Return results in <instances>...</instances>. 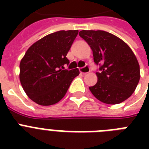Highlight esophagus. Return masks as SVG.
I'll list each match as a JSON object with an SVG mask.
<instances>
[{
    "instance_id": "obj_1",
    "label": "esophagus",
    "mask_w": 149,
    "mask_h": 149,
    "mask_svg": "<svg viewBox=\"0 0 149 149\" xmlns=\"http://www.w3.org/2000/svg\"><path fill=\"white\" fill-rule=\"evenodd\" d=\"M90 68L89 66H85V67H83V68H79V72L83 73V74H86V73H88L90 72Z\"/></svg>"
}]
</instances>
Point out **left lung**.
I'll return each mask as SVG.
<instances>
[{
    "instance_id": "left-lung-1",
    "label": "left lung",
    "mask_w": 149,
    "mask_h": 149,
    "mask_svg": "<svg viewBox=\"0 0 149 149\" xmlns=\"http://www.w3.org/2000/svg\"><path fill=\"white\" fill-rule=\"evenodd\" d=\"M79 36L93 51L97 82L89 87L94 97L107 104H118L130 97L140 79V67L132 49L120 38L107 31L82 30Z\"/></svg>"
}]
</instances>
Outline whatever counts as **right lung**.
Wrapping results in <instances>:
<instances>
[{"mask_svg": "<svg viewBox=\"0 0 149 149\" xmlns=\"http://www.w3.org/2000/svg\"><path fill=\"white\" fill-rule=\"evenodd\" d=\"M78 30L56 31L29 48L20 63V82L31 100L42 106L58 103L65 95L79 70H65L64 65Z\"/></svg>", "mask_w": 149, "mask_h": 149, "instance_id": "obj_1", "label": "right lung"}]
</instances>
